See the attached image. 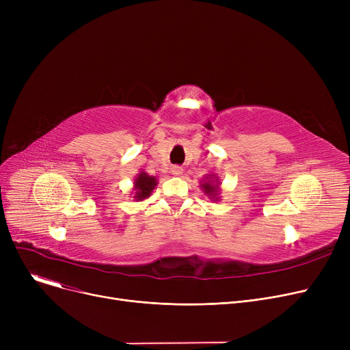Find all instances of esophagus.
<instances>
[{"mask_svg":"<svg viewBox=\"0 0 350 350\" xmlns=\"http://www.w3.org/2000/svg\"><path fill=\"white\" fill-rule=\"evenodd\" d=\"M172 174L181 176L183 174V167H180V165H174V167L172 169Z\"/></svg>","mask_w":350,"mask_h":350,"instance_id":"34e87169","label":"esophagus"}]
</instances>
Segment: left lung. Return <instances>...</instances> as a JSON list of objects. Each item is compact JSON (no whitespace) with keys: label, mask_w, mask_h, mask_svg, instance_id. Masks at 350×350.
I'll list each match as a JSON object with an SVG mask.
<instances>
[{"label":"left lung","mask_w":350,"mask_h":350,"mask_svg":"<svg viewBox=\"0 0 350 350\" xmlns=\"http://www.w3.org/2000/svg\"><path fill=\"white\" fill-rule=\"evenodd\" d=\"M210 176L211 178H213V180H208V177ZM207 178V181H204V183H201V187H203V190H204V193L207 194V196H210V197H213V198H218V186H219V183L217 181V180H214V178H217L214 174H210V176H207L206 177Z\"/></svg>","instance_id":"obj_1"}]
</instances>
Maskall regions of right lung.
I'll return each instance as SVG.
<instances>
[{"label": "right lung", "mask_w": 350, "mask_h": 350, "mask_svg": "<svg viewBox=\"0 0 350 350\" xmlns=\"http://www.w3.org/2000/svg\"><path fill=\"white\" fill-rule=\"evenodd\" d=\"M135 200L136 201H143L144 198L150 197L154 187L157 186V180L154 176H149L144 172H140L137 177L135 178Z\"/></svg>", "instance_id": "1"}]
</instances>
